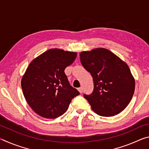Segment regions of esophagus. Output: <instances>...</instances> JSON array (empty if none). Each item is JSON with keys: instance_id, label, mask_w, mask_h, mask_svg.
<instances>
[{"instance_id": "34e87169", "label": "esophagus", "mask_w": 149, "mask_h": 149, "mask_svg": "<svg viewBox=\"0 0 149 149\" xmlns=\"http://www.w3.org/2000/svg\"><path fill=\"white\" fill-rule=\"evenodd\" d=\"M83 89H83L82 87L78 88V91H79L80 93H83Z\"/></svg>"}]
</instances>
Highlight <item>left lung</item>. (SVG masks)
<instances>
[{"label":"left lung","instance_id":"8db88e82","mask_svg":"<svg viewBox=\"0 0 149 149\" xmlns=\"http://www.w3.org/2000/svg\"><path fill=\"white\" fill-rule=\"evenodd\" d=\"M81 64L91 74L94 89L84 97L101 116H113L127 107L135 82L125 62L108 49L99 48L80 53Z\"/></svg>","mask_w":149,"mask_h":149}]
</instances>
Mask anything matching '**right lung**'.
<instances>
[{"instance_id": "obj_1", "label": "right lung", "mask_w": 149, "mask_h": 149, "mask_svg": "<svg viewBox=\"0 0 149 149\" xmlns=\"http://www.w3.org/2000/svg\"><path fill=\"white\" fill-rule=\"evenodd\" d=\"M76 56L77 52L52 49L30 63L21 85L27 102L37 114L50 119L59 117L79 94L70 85L64 73Z\"/></svg>"}]
</instances>
